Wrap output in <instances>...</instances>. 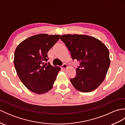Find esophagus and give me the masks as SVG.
Segmentation results:
<instances>
[{"mask_svg": "<svg viewBox=\"0 0 125 125\" xmlns=\"http://www.w3.org/2000/svg\"><path fill=\"white\" fill-rule=\"evenodd\" d=\"M68 68V65L66 64H63L62 66H61V68L63 69H65Z\"/></svg>", "mask_w": 125, "mask_h": 125, "instance_id": "1", "label": "esophagus"}]
</instances>
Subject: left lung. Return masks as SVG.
Wrapping results in <instances>:
<instances>
[{
    "label": "left lung",
    "instance_id": "obj_1",
    "mask_svg": "<svg viewBox=\"0 0 125 125\" xmlns=\"http://www.w3.org/2000/svg\"><path fill=\"white\" fill-rule=\"evenodd\" d=\"M60 39L70 51L72 59L80 62L76 77L70 79L73 87L83 92L96 89L104 80L110 67L106 46L97 39L85 35L65 34Z\"/></svg>",
    "mask_w": 125,
    "mask_h": 125
}]
</instances>
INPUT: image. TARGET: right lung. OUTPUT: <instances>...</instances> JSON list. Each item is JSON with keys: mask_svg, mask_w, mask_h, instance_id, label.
I'll use <instances>...</instances> for the list:
<instances>
[{"mask_svg": "<svg viewBox=\"0 0 125 125\" xmlns=\"http://www.w3.org/2000/svg\"><path fill=\"white\" fill-rule=\"evenodd\" d=\"M60 37V35L38 34L26 39L16 48V71L22 83L31 92L43 94L52 89L61 68L44 62L48 60L47 53Z\"/></svg>", "mask_w": 125, "mask_h": 125, "instance_id": "obj_1", "label": "right lung"}]
</instances>
